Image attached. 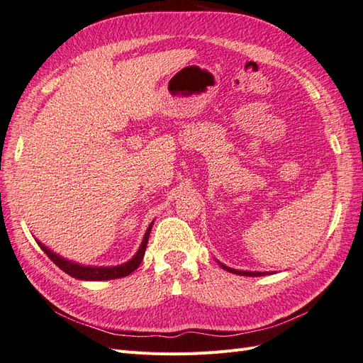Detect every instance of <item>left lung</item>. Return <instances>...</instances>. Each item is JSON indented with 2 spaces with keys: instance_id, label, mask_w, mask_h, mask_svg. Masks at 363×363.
I'll return each mask as SVG.
<instances>
[{
  "instance_id": "obj_1",
  "label": "left lung",
  "mask_w": 363,
  "mask_h": 363,
  "mask_svg": "<svg viewBox=\"0 0 363 363\" xmlns=\"http://www.w3.org/2000/svg\"><path fill=\"white\" fill-rule=\"evenodd\" d=\"M219 263V267H221L223 269H225V271H228V272H233V274H238V276H248V277H260V276H267V274H269V272H259V271H255V272H251V271H239V269H233V268H228V267H225L224 263H221V262H218Z\"/></svg>"
}]
</instances>
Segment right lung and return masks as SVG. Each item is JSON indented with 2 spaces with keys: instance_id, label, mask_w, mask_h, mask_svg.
Segmentation results:
<instances>
[{
  "instance_id": "right-lung-1",
  "label": "right lung",
  "mask_w": 363,
  "mask_h": 363,
  "mask_svg": "<svg viewBox=\"0 0 363 363\" xmlns=\"http://www.w3.org/2000/svg\"><path fill=\"white\" fill-rule=\"evenodd\" d=\"M151 227H152V223L147 228L144 240H142V244H140L136 255L131 257L128 262L123 263V265H116V267H84V265H80V263H75V262H71L68 259L60 257L59 255H56V252L51 251L50 248H47L42 242H39V240H38V244H39L40 250L45 252V255L54 263H56V265L62 271H65L68 274V276H71L74 279L87 280V281L112 280V279H119V277L128 276V274L133 272L140 265V262H142V259H144V255H145V248H147V244H148V236H150V232H151Z\"/></svg>"
}]
</instances>
